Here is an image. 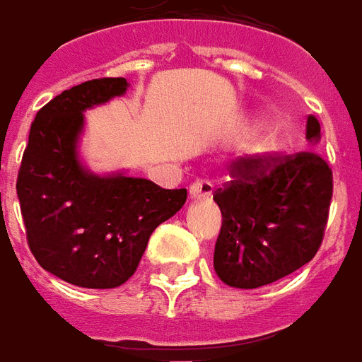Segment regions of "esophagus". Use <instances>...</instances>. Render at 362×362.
<instances>
[{
  "label": "esophagus",
  "mask_w": 362,
  "mask_h": 362,
  "mask_svg": "<svg viewBox=\"0 0 362 362\" xmlns=\"http://www.w3.org/2000/svg\"><path fill=\"white\" fill-rule=\"evenodd\" d=\"M211 192H214V185H211V181H206V179H198L189 189V194H191L192 200H206V198L211 197Z\"/></svg>",
  "instance_id": "esophagus-1"
}]
</instances>
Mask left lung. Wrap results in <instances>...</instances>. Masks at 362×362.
Instances as JSON below:
<instances>
[{"mask_svg": "<svg viewBox=\"0 0 362 362\" xmlns=\"http://www.w3.org/2000/svg\"><path fill=\"white\" fill-rule=\"evenodd\" d=\"M309 114L307 139L319 141ZM233 181L214 192L221 230L214 267L225 284L259 288L309 263L325 238L332 200V170L317 151L265 152L229 164Z\"/></svg>", "mask_w": 362, "mask_h": 362, "instance_id": "left-lung-1", "label": "left lung"}]
</instances>
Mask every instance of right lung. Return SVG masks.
I'll return each instance as SVG.
<instances>
[{
	"label": "right lung",
	"mask_w": 362,
	"mask_h": 362,
	"mask_svg": "<svg viewBox=\"0 0 362 362\" xmlns=\"http://www.w3.org/2000/svg\"><path fill=\"white\" fill-rule=\"evenodd\" d=\"M126 89V78H99L49 100L32 122L16 177L30 252L45 271L81 288L124 284L152 230L187 200V189H162L122 173L99 177L81 168V112Z\"/></svg>",
	"instance_id": "right-lung-1"
}]
</instances>
